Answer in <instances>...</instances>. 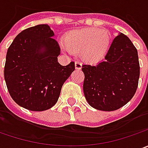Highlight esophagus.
<instances>
[{
  "label": "esophagus",
  "mask_w": 148,
  "mask_h": 148,
  "mask_svg": "<svg viewBox=\"0 0 148 148\" xmlns=\"http://www.w3.org/2000/svg\"><path fill=\"white\" fill-rule=\"evenodd\" d=\"M82 64L80 62H75V68H76L77 70L82 69Z\"/></svg>",
  "instance_id": "1"
}]
</instances>
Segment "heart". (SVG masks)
Instances as JSON below:
<instances>
[{
  "instance_id": "1",
  "label": "heart",
  "mask_w": 148,
  "mask_h": 148,
  "mask_svg": "<svg viewBox=\"0 0 148 148\" xmlns=\"http://www.w3.org/2000/svg\"><path fill=\"white\" fill-rule=\"evenodd\" d=\"M63 43L71 53H81L85 62L97 63L105 58L110 50L111 35L105 29L86 28L67 33Z\"/></svg>"
}]
</instances>
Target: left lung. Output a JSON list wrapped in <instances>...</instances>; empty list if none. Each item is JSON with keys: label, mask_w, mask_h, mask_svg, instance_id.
Masks as SVG:
<instances>
[{"label": "left lung", "mask_w": 148, "mask_h": 148, "mask_svg": "<svg viewBox=\"0 0 148 148\" xmlns=\"http://www.w3.org/2000/svg\"><path fill=\"white\" fill-rule=\"evenodd\" d=\"M83 91L96 110L114 111L125 105L138 88L140 66L137 49L126 35L114 38L105 60L97 65H83Z\"/></svg>", "instance_id": "obj_1"}]
</instances>
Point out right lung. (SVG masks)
Here are the masks:
<instances>
[{
	"mask_svg": "<svg viewBox=\"0 0 148 148\" xmlns=\"http://www.w3.org/2000/svg\"><path fill=\"white\" fill-rule=\"evenodd\" d=\"M48 25L28 28L15 37L7 50L4 77L11 98L32 111L52 108L62 85L75 70V62H58L60 47Z\"/></svg>",
	"mask_w": 148,
	"mask_h": 148,
	"instance_id": "1",
	"label": "right lung"
}]
</instances>
